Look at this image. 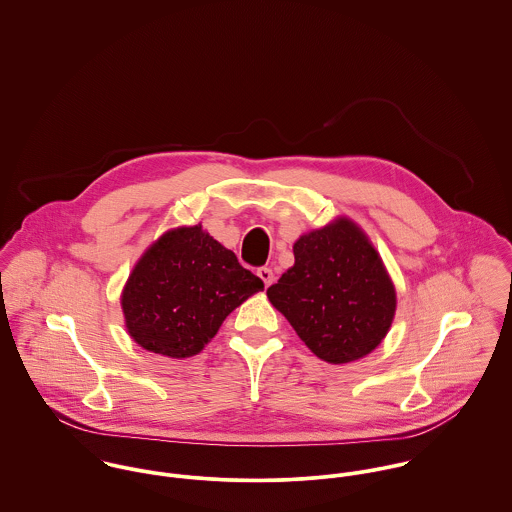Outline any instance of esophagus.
<instances>
[{"instance_id": "obj_1", "label": "esophagus", "mask_w": 512, "mask_h": 512, "mask_svg": "<svg viewBox=\"0 0 512 512\" xmlns=\"http://www.w3.org/2000/svg\"><path fill=\"white\" fill-rule=\"evenodd\" d=\"M257 275H259V279L265 283V286H269V284L275 281V275H273V271H271L269 267H261V269H257Z\"/></svg>"}]
</instances>
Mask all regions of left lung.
Returning <instances> with one entry per match:
<instances>
[{
  "label": "left lung",
  "instance_id": "obj_1",
  "mask_svg": "<svg viewBox=\"0 0 512 512\" xmlns=\"http://www.w3.org/2000/svg\"><path fill=\"white\" fill-rule=\"evenodd\" d=\"M292 249L294 265L267 288L271 304L328 363L373 351L391 328L397 298L363 231L338 220L302 235Z\"/></svg>",
  "mask_w": 512,
  "mask_h": 512
}]
</instances>
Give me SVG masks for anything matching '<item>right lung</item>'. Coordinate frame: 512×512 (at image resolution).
I'll return each instance as SVG.
<instances>
[{
	"label": "right lung",
	"instance_id": "add662e5",
	"mask_svg": "<svg viewBox=\"0 0 512 512\" xmlns=\"http://www.w3.org/2000/svg\"><path fill=\"white\" fill-rule=\"evenodd\" d=\"M265 284L202 226L165 233L135 265L121 306L131 338L174 359L196 355Z\"/></svg>",
	"mask_w": 512,
	"mask_h": 512
}]
</instances>
